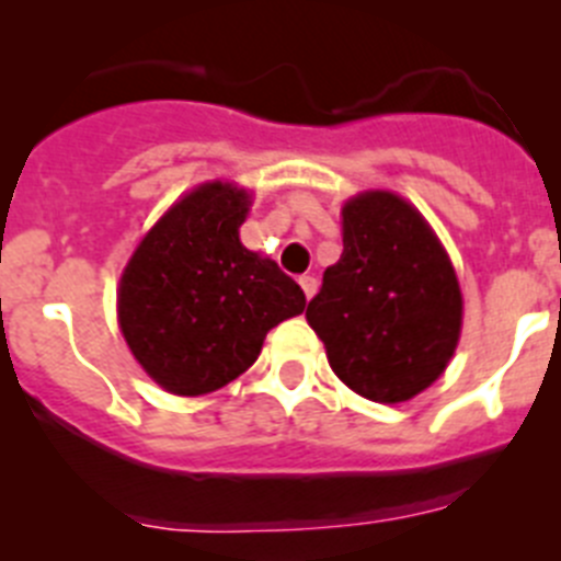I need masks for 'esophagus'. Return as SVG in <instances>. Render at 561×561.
<instances>
[{
	"mask_svg": "<svg viewBox=\"0 0 561 561\" xmlns=\"http://www.w3.org/2000/svg\"><path fill=\"white\" fill-rule=\"evenodd\" d=\"M300 289H304L306 300H311V297H314V291H317V280H314V277H311V275L300 277Z\"/></svg>",
	"mask_w": 561,
	"mask_h": 561,
	"instance_id": "1",
	"label": "esophagus"
}]
</instances>
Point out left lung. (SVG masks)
Wrapping results in <instances>:
<instances>
[{
  "mask_svg": "<svg viewBox=\"0 0 561 561\" xmlns=\"http://www.w3.org/2000/svg\"><path fill=\"white\" fill-rule=\"evenodd\" d=\"M342 255L306 320L354 393L410 401L447 370L463 329L458 275L430 221L393 191L345 199Z\"/></svg>",
  "mask_w": 561,
  "mask_h": 561,
  "instance_id": "1",
  "label": "left lung"
}]
</instances>
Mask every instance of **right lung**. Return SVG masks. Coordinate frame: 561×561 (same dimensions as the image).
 I'll use <instances>...</instances> for the list:
<instances>
[{
	"instance_id": "1",
	"label": "right lung",
	"mask_w": 561,
	"mask_h": 561,
	"mask_svg": "<svg viewBox=\"0 0 561 561\" xmlns=\"http://www.w3.org/2000/svg\"><path fill=\"white\" fill-rule=\"evenodd\" d=\"M252 191L210 180L182 193L134 247L117 284V325L162 390L207 396L244 374L266 331L306 309L270 255L241 244Z\"/></svg>"
}]
</instances>
